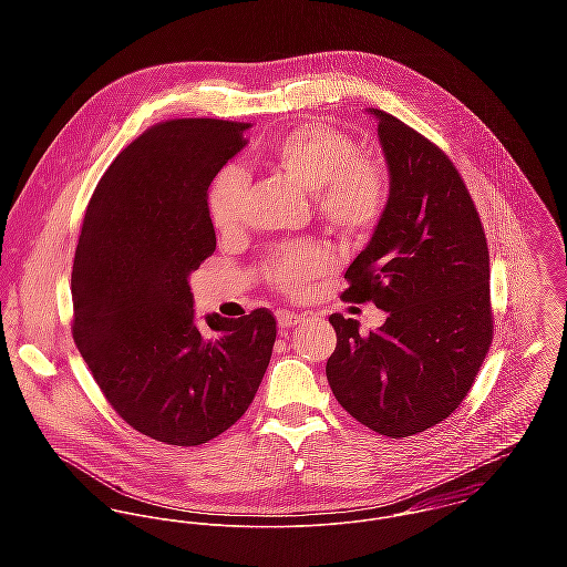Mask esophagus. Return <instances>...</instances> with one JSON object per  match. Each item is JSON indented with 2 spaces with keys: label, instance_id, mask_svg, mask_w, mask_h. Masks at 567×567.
Returning <instances> with one entry per match:
<instances>
[{
  "label": "esophagus",
  "instance_id": "1",
  "mask_svg": "<svg viewBox=\"0 0 567 567\" xmlns=\"http://www.w3.org/2000/svg\"><path fill=\"white\" fill-rule=\"evenodd\" d=\"M303 321L299 315H295V312H288V310H281V312H277V323L281 329H290V327H295V324H299Z\"/></svg>",
  "mask_w": 567,
  "mask_h": 567
}]
</instances>
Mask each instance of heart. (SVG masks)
I'll use <instances>...</instances> for the list:
<instances>
[{
	"instance_id": "obj_1",
	"label": "heart",
	"mask_w": 567,
	"mask_h": 567,
	"mask_svg": "<svg viewBox=\"0 0 567 567\" xmlns=\"http://www.w3.org/2000/svg\"><path fill=\"white\" fill-rule=\"evenodd\" d=\"M261 165L312 194V205L340 236L369 231L389 205V178L380 163L360 153L355 140L329 124H303L281 135ZM216 231H240L246 214V181L236 167L216 174L207 196ZM333 268L321 244H299L272 252L264 264L266 281L284 295L299 297Z\"/></svg>"
}]
</instances>
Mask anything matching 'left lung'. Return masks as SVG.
<instances>
[{
	"label": "left lung",
	"instance_id": "8db88e82",
	"mask_svg": "<svg viewBox=\"0 0 567 567\" xmlns=\"http://www.w3.org/2000/svg\"><path fill=\"white\" fill-rule=\"evenodd\" d=\"M378 135L391 169L389 205L347 268L342 301L389 312L362 336L331 315L327 360L333 398L391 439L419 434L467 398L493 340L488 246L472 194L452 159L380 109Z\"/></svg>",
	"mask_w": 567,
	"mask_h": 567
}]
</instances>
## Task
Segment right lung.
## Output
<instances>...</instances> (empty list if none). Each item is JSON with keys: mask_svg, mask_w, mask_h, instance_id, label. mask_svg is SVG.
Instances as JSON below:
<instances>
[{"mask_svg": "<svg viewBox=\"0 0 567 567\" xmlns=\"http://www.w3.org/2000/svg\"><path fill=\"white\" fill-rule=\"evenodd\" d=\"M248 124L178 117L146 128L95 185L72 266V336L106 402L137 432L203 445L252 402L275 315L194 323L187 277L216 250L207 189Z\"/></svg>", "mask_w": 567, "mask_h": 567, "instance_id": "right-lung-1", "label": "right lung"}]
</instances>
